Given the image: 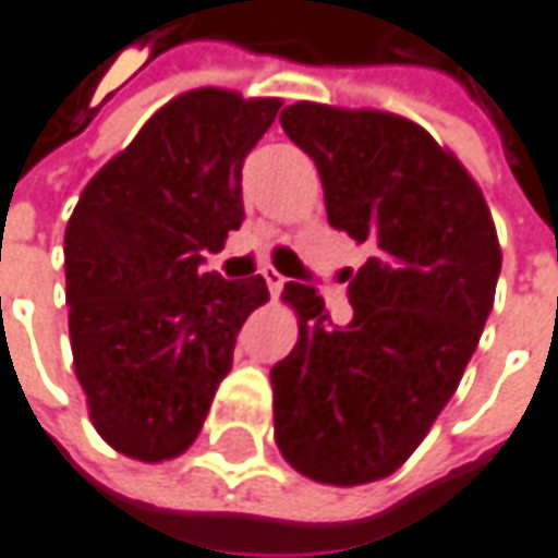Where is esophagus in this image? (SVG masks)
I'll return each mask as SVG.
<instances>
[{
  "instance_id": "1",
  "label": "esophagus",
  "mask_w": 558,
  "mask_h": 558,
  "mask_svg": "<svg viewBox=\"0 0 558 558\" xmlns=\"http://www.w3.org/2000/svg\"><path fill=\"white\" fill-rule=\"evenodd\" d=\"M262 278L268 280V290H271V293L278 296L280 287H283V275H280L278 268H265V271H262Z\"/></svg>"
}]
</instances>
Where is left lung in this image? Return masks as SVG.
Masks as SVG:
<instances>
[{
  "instance_id": "1",
  "label": "left lung",
  "mask_w": 558,
  "mask_h": 558,
  "mask_svg": "<svg viewBox=\"0 0 558 558\" xmlns=\"http://www.w3.org/2000/svg\"><path fill=\"white\" fill-rule=\"evenodd\" d=\"M280 125L319 170L329 226L372 258L349 278V326L316 287L283 283L296 345L271 368L275 442L319 485H368L459 388L495 306L498 229L475 177L403 116L300 99Z\"/></svg>"
}]
</instances>
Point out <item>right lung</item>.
<instances>
[{"instance_id":"add662e5","label":"right lung","mask_w":558,"mask_h":558,"mask_svg":"<svg viewBox=\"0 0 558 558\" xmlns=\"http://www.w3.org/2000/svg\"><path fill=\"white\" fill-rule=\"evenodd\" d=\"M278 96L199 86L165 102L83 186L63 232L73 372L96 433L122 456L168 462L203 429L262 275L222 280L203 252L242 226V161Z\"/></svg>"}]
</instances>
